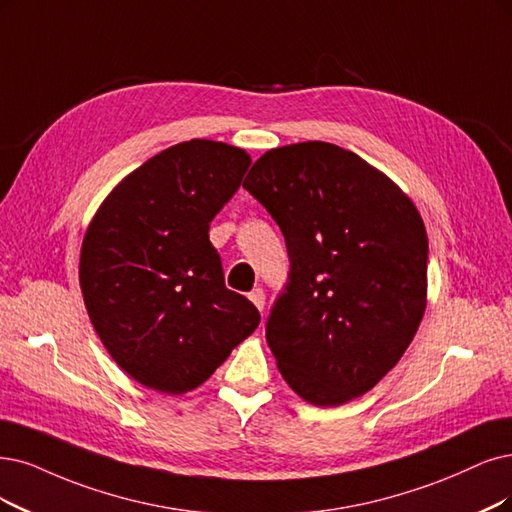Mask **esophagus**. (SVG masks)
<instances>
[{"instance_id": "esophagus-1", "label": "esophagus", "mask_w": 512, "mask_h": 512, "mask_svg": "<svg viewBox=\"0 0 512 512\" xmlns=\"http://www.w3.org/2000/svg\"><path fill=\"white\" fill-rule=\"evenodd\" d=\"M249 297H251V301L257 306L259 312L266 310V293H263V289H253V291L249 293Z\"/></svg>"}]
</instances>
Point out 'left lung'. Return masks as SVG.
Masks as SVG:
<instances>
[{
  "label": "left lung",
  "mask_w": 512,
  "mask_h": 512,
  "mask_svg": "<svg viewBox=\"0 0 512 512\" xmlns=\"http://www.w3.org/2000/svg\"><path fill=\"white\" fill-rule=\"evenodd\" d=\"M242 187L278 223L289 280L266 323L287 384L337 407L399 363L426 308L428 236L413 202L352 151L270 149Z\"/></svg>",
  "instance_id": "left-lung-1"
}]
</instances>
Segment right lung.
Returning a JSON list of instances; mask_svg holds the SVG:
<instances>
[{"label":"right lung","mask_w":512,"mask_h":512,"mask_svg":"<svg viewBox=\"0 0 512 512\" xmlns=\"http://www.w3.org/2000/svg\"><path fill=\"white\" fill-rule=\"evenodd\" d=\"M249 166L244 149L225 143L173 145L132 170L88 225V316L113 361L147 388H198L259 325L251 301L225 287L208 240Z\"/></svg>","instance_id":"add662e5"}]
</instances>
